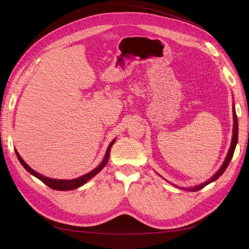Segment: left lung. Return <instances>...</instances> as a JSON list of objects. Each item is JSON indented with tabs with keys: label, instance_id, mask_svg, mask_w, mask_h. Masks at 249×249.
<instances>
[{
	"label": "left lung",
	"instance_id": "obj_1",
	"mask_svg": "<svg viewBox=\"0 0 249 249\" xmlns=\"http://www.w3.org/2000/svg\"><path fill=\"white\" fill-rule=\"evenodd\" d=\"M232 117H233V126H232V138H231V147L229 149V153L227 155V158H225V160L222 164V166L219 168V170H218L215 175L213 177H211L208 180H206L205 183H201L199 184L198 186H194V187H190L188 188V189H185V188H183V189L185 190H188V191H198L200 189H202L203 187H206L207 185H209L210 183L214 182V180H216L218 178H219L222 173L225 171V169L228 168L229 164L231 160V157L233 155V152H235V148H236V145H237V142H238V118H237V114H236V110H235V107H232Z\"/></svg>",
	"mask_w": 249,
	"mask_h": 249
}]
</instances>
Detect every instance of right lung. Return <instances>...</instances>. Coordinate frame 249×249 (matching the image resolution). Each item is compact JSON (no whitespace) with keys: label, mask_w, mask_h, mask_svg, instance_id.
I'll return each mask as SVG.
<instances>
[{"label":"right lung","mask_w":249,"mask_h":249,"mask_svg":"<svg viewBox=\"0 0 249 249\" xmlns=\"http://www.w3.org/2000/svg\"><path fill=\"white\" fill-rule=\"evenodd\" d=\"M114 142H115V139H113L112 142L109 144L108 148H107V152H106V155H105L104 160L102 161V163L99 165V166L94 168L92 171L86 173V175L82 176L80 178H73V179H56V178H51L44 177V176L40 175V173H38V172H36L35 170H33L31 167H30L29 165L21 159V157L19 156V154L17 152V150H16V154L18 156V159L19 160L20 164L22 165V166H24V168L27 171L31 173V175H33L34 177H36L37 178L40 179L41 182H43L44 184L48 185L50 188H52V189L59 190V191H67V190H73V189H76V188H79L82 185H84L86 182H88L90 178H92L94 176H96L97 173H99L105 167V165L107 164V162L109 160L110 150H111L112 145L114 144Z\"/></svg>","instance_id":"obj_1"}]
</instances>
